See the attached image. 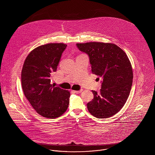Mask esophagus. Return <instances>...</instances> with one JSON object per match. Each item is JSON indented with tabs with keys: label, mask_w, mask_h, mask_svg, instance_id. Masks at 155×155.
<instances>
[{
	"label": "esophagus",
	"mask_w": 155,
	"mask_h": 155,
	"mask_svg": "<svg viewBox=\"0 0 155 155\" xmlns=\"http://www.w3.org/2000/svg\"><path fill=\"white\" fill-rule=\"evenodd\" d=\"M83 91V90H80V91H72V92L73 93H76V94H78V93H81Z\"/></svg>",
	"instance_id": "34e87169"
}]
</instances>
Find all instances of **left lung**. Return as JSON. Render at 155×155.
Returning <instances> with one entry per match:
<instances>
[{"label": "left lung", "instance_id": "obj_1", "mask_svg": "<svg viewBox=\"0 0 155 155\" xmlns=\"http://www.w3.org/2000/svg\"><path fill=\"white\" fill-rule=\"evenodd\" d=\"M77 46L89 56L92 73L103 79L100 93L92 91L94 98L87 104L88 111L97 118L111 117L123 108L129 96L133 78L130 62L114 43L94 41Z\"/></svg>", "mask_w": 155, "mask_h": 155}]
</instances>
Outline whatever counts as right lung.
<instances>
[{
	"instance_id": "obj_1",
	"label": "right lung",
	"mask_w": 155,
	"mask_h": 155,
	"mask_svg": "<svg viewBox=\"0 0 155 155\" xmlns=\"http://www.w3.org/2000/svg\"><path fill=\"white\" fill-rule=\"evenodd\" d=\"M67 45L51 43L39 46L26 57L21 72L25 96L37 113L54 119L67 110L71 96L68 90L51 84L62 52Z\"/></svg>"
}]
</instances>
